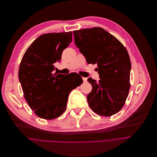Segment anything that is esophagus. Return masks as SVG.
Instances as JSON below:
<instances>
[{"label":"esophagus","mask_w":157,"mask_h":157,"mask_svg":"<svg viewBox=\"0 0 157 157\" xmlns=\"http://www.w3.org/2000/svg\"><path fill=\"white\" fill-rule=\"evenodd\" d=\"M83 82H86L87 81V78L83 77Z\"/></svg>","instance_id":"34e87169"}]
</instances>
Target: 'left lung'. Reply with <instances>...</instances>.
<instances>
[{"label": "left lung", "instance_id": "left-lung-1", "mask_svg": "<svg viewBox=\"0 0 157 157\" xmlns=\"http://www.w3.org/2000/svg\"><path fill=\"white\" fill-rule=\"evenodd\" d=\"M76 46L87 63L97 64L98 82L88 78L92 90L87 101L93 111L111 116L123 107L130 89L131 63L123 44L100 27L74 31Z\"/></svg>", "mask_w": 157, "mask_h": 157}]
</instances>
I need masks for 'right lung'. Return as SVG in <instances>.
<instances>
[{"label": "right lung", "instance_id": "1", "mask_svg": "<svg viewBox=\"0 0 157 157\" xmlns=\"http://www.w3.org/2000/svg\"><path fill=\"white\" fill-rule=\"evenodd\" d=\"M72 36L71 31L43 34L31 44L21 60L18 78L25 99L42 119H54L63 114L70 92L83 82L77 74L52 73Z\"/></svg>", "mask_w": 157, "mask_h": 157}]
</instances>
